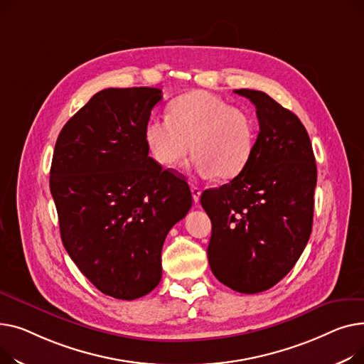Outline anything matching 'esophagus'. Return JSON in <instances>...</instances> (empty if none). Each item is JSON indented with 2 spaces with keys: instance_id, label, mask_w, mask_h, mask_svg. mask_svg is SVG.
Wrapping results in <instances>:
<instances>
[{
  "instance_id": "1",
  "label": "esophagus",
  "mask_w": 364,
  "mask_h": 364,
  "mask_svg": "<svg viewBox=\"0 0 364 364\" xmlns=\"http://www.w3.org/2000/svg\"><path fill=\"white\" fill-rule=\"evenodd\" d=\"M191 192H192V198H194L196 203H198L200 197H201V189L196 185H191Z\"/></svg>"
}]
</instances>
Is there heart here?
I'll return each mask as SVG.
<instances>
[{"mask_svg": "<svg viewBox=\"0 0 364 364\" xmlns=\"http://www.w3.org/2000/svg\"><path fill=\"white\" fill-rule=\"evenodd\" d=\"M144 141L149 156L166 168L178 167L191 149L196 153L191 164L200 175L229 181L251 160L257 129L247 112L197 90L170 102L167 119L149 117Z\"/></svg>", "mask_w": 364, "mask_h": 364, "instance_id": "b5f03b06", "label": "heart"}]
</instances>
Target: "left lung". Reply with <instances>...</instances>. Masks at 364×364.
Masks as SVG:
<instances>
[{
    "instance_id": "8db88e82",
    "label": "left lung",
    "mask_w": 364,
    "mask_h": 364,
    "mask_svg": "<svg viewBox=\"0 0 364 364\" xmlns=\"http://www.w3.org/2000/svg\"><path fill=\"white\" fill-rule=\"evenodd\" d=\"M233 92L255 105L260 132L242 172L201 194L211 220L207 255L223 285L257 294L285 277L309 242L317 168L309 134L292 112L262 91Z\"/></svg>"
}]
</instances>
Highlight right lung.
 Here are the masks:
<instances>
[{"label": "right lung", "instance_id": "1", "mask_svg": "<svg viewBox=\"0 0 364 364\" xmlns=\"http://www.w3.org/2000/svg\"><path fill=\"white\" fill-rule=\"evenodd\" d=\"M159 88L97 92L63 126L50 170L64 248L102 294L135 300L161 279V248L186 216L185 181L148 157L144 127Z\"/></svg>", "mask_w": 364, "mask_h": 364}]
</instances>
